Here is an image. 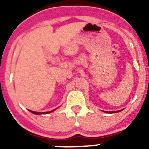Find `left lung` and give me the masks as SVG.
I'll return each instance as SVG.
<instances>
[{"instance_id": "left-lung-1", "label": "left lung", "mask_w": 149, "mask_h": 149, "mask_svg": "<svg viewBox=\"0 0 149 149\" xmlns=\"http://www.w3.org/2000/svg\"><path fill=\"white\" fill-rule=\"evenodd\" d=\"M123 111V110L117 111H104V112L107 113H118V112H120V111Z\"/></svg>"}]
</instances>
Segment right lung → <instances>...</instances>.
I'll list each match as a JSON object with an SVG mask.
<instances>
[{"mask_svg": "<svg viewBox=\"0 0 149 149\" xmlns=\"http://www.w3.org/2000/svg\"><path fill=\"white\" fill-rule=\"evenodd\" d=\"M54 109V110H52V111H47V112H36V111H30V110H29V111L31 112L32 113L36 114V115H40V114H47V113H49L54 111L56 110V109Z\"/></svg>", "mask_w": 149, "mask_h": 149, "instance_id": "add662e5", "label": "right lung"}]
</instances>
